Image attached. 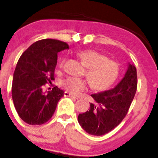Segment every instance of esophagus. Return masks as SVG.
Instances as JSON below:
<instances>
[{"label": "esophagus", "instance_id": "esophagus-1", "mask_svg": "<svg viewBox=\"0 0 158 158\" xmlns=\"http://www.w3.org/2000/svg\"><path fill=\"white\" fill-rule=\"evenodd\" d=\"M64 96H65V97H69V98H74V99H77V97H76V96H74L73 95H72L71 94H70V93L67 92V91H65L64 94Z\"/></svg>", "mask_w": 158, "mask_h": 158}]
</instances>
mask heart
Listing matches in <instances>:
<instances>
[{
  "label": "heart",
  "mask_w": 158,
  "mask_h": 158,
  "mask_svg": "<svg viewBox=\"0 0 158 158\" xmlns=\"http://www.w3.org/2000/svg\"><path fill=\"white\" fill-rule=\"evenodd\" d=\"M78 56L85 67L87 68L85 77L96 90L102 91L107 89L116 81L119 76L120 67L115 61L108 60L106 56L96 51L85 50L78 54ZM64 60L61 62L62 67ZM62 87L73 95L80 94L89 85L87 80L70 77L64 79Z\"/></svg>",
  "instance_id": "obj_1"
}]
</instances>
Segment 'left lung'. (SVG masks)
<instances>
[{
  "label": "left lung",
  "instance_id": "1",
  "mask_svg": "<svg viewBox=\"0 0 158 158\" xmlns=\"http://www.w3.org/2000/svg\"><path fill=\"white\" fill-rule=\"evenodd\" d=\"M137 71L128 63L124 77L114 88L92 94L96 102L89 111L79 114L78 121L85 132L93 135L108 133L120 123L128 112L137 90Z\"/></svg>",
  "mask_w": 158,
  "mask_h": 158
}]
</instances>
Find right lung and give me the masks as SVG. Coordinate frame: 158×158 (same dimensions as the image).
<instances>
[{
	"mask_svg": "<svg viewBox=\"0 0 158 158\" xmlns=\"http://www.w3.org/2000/svg\"><path fill=\"white\" fill-rule=\"evenodd\" d=\"M64 42L44 39L35 42L19 59L13 75L12 100L24 122L41 125L54 115L64 91L55 86L43 91V86L54 79L57 53L68 49Z\"/></svg>",
	"mask_w": 158,
	"mask_h": 158,
	"instance_id": "add662e5",
	"label": "right lung"
}]
</instances>
